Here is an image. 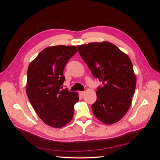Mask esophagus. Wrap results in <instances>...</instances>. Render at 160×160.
I'll list each match as a JSON object with an SVG mask.
<instances>
[{
  "label": "esophagus",
  "instance_id": "1",
  "mask_svg": "<svg viewBox=\"0 0 160 160\" xmlns=\"http://www.w3.org/2000/svg\"><path fill=\"white\" fill-rule=\"evenodd\" d=\"M79 94H80L81 96H83L84 94H85V92H84V91H80V92H79Z\"/></svg>",
  "mask_w": 160,
  "mask_h": 160
}]
</instances>
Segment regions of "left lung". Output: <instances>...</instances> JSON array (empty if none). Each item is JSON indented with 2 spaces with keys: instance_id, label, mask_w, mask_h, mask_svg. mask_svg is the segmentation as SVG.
Here are the masks:
<instances>
[{
  "instance_id": "8db88e82",
  "label": "left lung",
  "mask_w": 160,
  "mask_h": 160,
  "mask_svg": "<svg viewBox=\"0 0 160 160\" xmlns=\"http://www.w3.org/2000/svg\"><path fill=\"white\" fill-rule=\"evenodd\" d=\"M79 55L95 78L102 81L91 105L95 117L105 124L118 122L127 113L136 86L129 57L109 42L77 46Z\"/></svg>"
}]
</instances>
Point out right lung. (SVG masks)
Returning <instances> with one entry per match:
<instances>
[{
	"label": "right lung",
	"mask_w": 160,
	"mask_h": 160,
	"mask_svg": "<svg viewBox=\"0 0 160 160\" xmlns=\"http://www.w3.org/2000/svg\"><path fill=\"white\" fill-rule=\"evenodd\" d=\"M77 51L75 46L47 47L28 66V98L38 117L52 128H60L71 122L74 105L79 101L76 92L62 89L65 66Z\"/></svg>",
	"instance_id": "right-lung-1"
}]
</instances>
